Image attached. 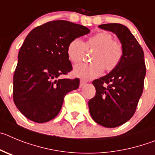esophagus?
<instances>
[{"label":"esophagus","instance_id":"1","mask_svg":"<svg viewBox=\"0 0 155 155\" xmlns=\"http://www.w3.org/2000/svg\"><path fill=\"white\" fill-rule=\"evenodd\" d=\"M86 81L83 80V79H81V80H80V83H79V86H80V87H82V86H84V85L86 84Z\"/></svg>","mask_w":155,"mask_h":155}]
</instances>
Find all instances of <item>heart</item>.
<instances>
[{
	"instance_id": "1",
	"label": "heart",
	"mask_w": 155,
	"mask_h": 155,
	"mask_svg": "<svg viewBox=\"0 0 155 155\" xmlns=\"http://www.w3.org/2000/svg\"><path fill=\"white\" fill-rule=\"evenodd\" d=\"M86 49L94 50L91 57L93 62L78 64L73 69L75 76L86 80L100 76L104 69L107 72L115 69L124 56L122 44L114 40L112 35L107 31L97 33L91 36L86 43L80 38L72 39L67 46L69 60L73 63L82 61Z\"/></svg>"
}]
</instances>
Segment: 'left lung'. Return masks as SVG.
Masks as SVG:
<instances>
[{
  "label": "left lung",
  "mask_w": 155,
  "mask_h": 155,
  "mask_svg": "<svg viewBox=\"0 0 155 155\" xmlns=\"http://www.w3.org/2000/svg\"><path fill=\"white\" fill-rule=\"evenodd\" d=\"M99 28L117 35L124 47L117 67L107 76L93 81L94 97L89 101L92 118L105 127H117L133 117L143 90L146 74L143 51L126 26L100 25Z\"/></svg>",
  "instance_id": "obj_1"
}]
</instances>
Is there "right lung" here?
Segmentation results:
<instances>
[{
	"label": "right lung",
	"instance_id": "add662e5",
	"mask_svg": "<svg viewBox=\"0 0 155 155\" xmlns=\"http://www.w3.org/2000/svg\"><path fill=\"white\" fill-rule=\"evenodd\" d=\"M90 31L81 25L57 20L38 26L28 35L13 78L14 102L28 119L36 123L52 120L65 95L78 89V78L58 77L72 70L67 55L69 43Z\"/></svg>",
	"mask_w": 155,
	"mask_h": 155
}]
</instances>
